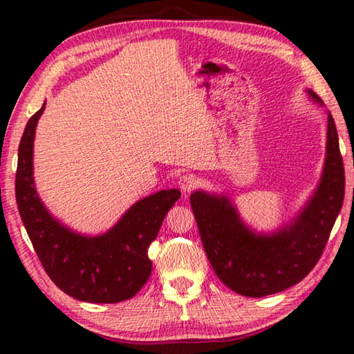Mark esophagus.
Segmentation results:
<instances>
[{"label":"esophagus","mask_w":354,"mask_h":354,"mask_svg":"<svg viewBox=\"0 0 354 354\" xmlns=\"http://www.w3.org/2000/svg\"><path fill=\"white\" fill-rule=\"evenodd\" d=\"M179 189L183 190V194H189V192L194 190L196 187V184H198V179L194 175H183L179 176Z\"/></svg>","instance_id":"obj_1"}]
</instances>
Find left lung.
I'll return each instance as SVG.
<instances>
[{
	"instance_id": "left-lung-1",
	"label": "left lung",
	"mask_w": 354,
	"mask_h": 354,
	"mask_svg": "<svg viewBox=\"0 0 354 354\" xmlns=\"http://www.w3.org/2000/svg\"><path fill=\"white\" fill-rule=\"evenodd\" d=\"M308 92L323 104L319 95ZM344 195V160L334 118L328 112L326 158L320 184L289 225L272 234H256L243 225L226 196L203 190L190 195V205L218 279L243 297L261 298L289 289L308 277L325 250Z\"/></svg>"
}]
</instances>
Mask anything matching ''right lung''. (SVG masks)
Returning <instances> with one entry per match:
<instances>
[{"label":"right lung","instance_id":"obj_1","mask_svg":"<svg viewBox=\"0 0 354 354\" xmlns=\"http://www.w3.org/2000/svg\"><path fill=\"white\" fill-rule=\"evenodd\" d=\"M44 111L45 104L26 123L15 178L17 206L35 253L53 283L70 297L88 303L133 298L151 274L149 243L158 237L165 214L181 192L160 190L139 200L101 236L68 230L46 211L34 187V134Z\"/></svg>","mask_w":354,"mask_h":354}]
</instances>
